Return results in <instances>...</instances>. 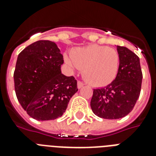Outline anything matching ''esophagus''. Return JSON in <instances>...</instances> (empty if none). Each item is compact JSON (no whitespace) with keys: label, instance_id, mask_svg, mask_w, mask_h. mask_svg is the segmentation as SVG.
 I'll return each mask as SVG.
<instances>
[{"label":"esophagus","instance_id":"obj_1","mask_svg":"<svg viewBox=\"0 0 156 156\" xmlns=\"http://www.w3.org/2000/svg\"><path fill=\"white\" fill-rule=\"evenodd\" d=\"M84 86V83L81 82V81H78L77 82V87L78 89H80V88H82Z\"/></svg>","mask_w":156,"mask_h":156}]
</instances>
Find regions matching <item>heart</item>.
<instances>
[{"mask_svg": "<svg viewBox=\"0 0 156 156\" xmlns=\"http://www.w3.org/2000/svg\"><path fill=\"white\" fill-rule=\"evenodd\" d=\"M66 62L71 67L83 70V76L94 86H105L115 79L119 68V54L112 48L93 44L71 51Z\"/></svg>", "mask_w": 156, "mask_h": 156, "instance_id": "b5f03b06", "label": "heart"}]
</instances>
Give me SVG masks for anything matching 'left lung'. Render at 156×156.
Segmentation results:
<instances>
[{
	"instance_id": "1",
	"label": "left lung",
	"mask_w": 156,
	"mask_h": 156,
	"mask_svg": "<svg viewBox=\"0 0 156 156\" xmlns=\"http://www.w3.org/2000/svg\"><path fill=\"white\" fill-rule=\"evenodd\" d=\"M119 68L115 80L104 88L94 89L90 101L93 113L105 119H118L133 109L140 96L142 72L140 59L126 47H117Z\"/></svg>"
}]
</instances>
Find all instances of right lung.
<instances>
[{"label": "right lung", "instance_id": "add662e5", "mask_svg": "<svg viewBox=\"0 0 156 156\" xmlns=\"http://www.w3.org/2000/svg\"><path fill=\"white\" fill-rule=\"evenodd\" d=\"M63 62L60 49L49 40L37 41L19 54L14 72L15 90L31 118L38 121L60 118L78 91L75 77L62 73Z\"/></svg>", "mask_w": 156, "mask_h": 156}]
</instances>
